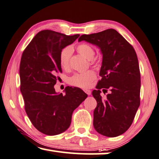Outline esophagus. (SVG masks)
Segmentation results:
<instances>
[{"label": "esophagus", "instance_id": "34e87169", "mask_svg": "<svg viewBox=\"0 0 159 159\" xmlns=\"http://www.w3.org/2000/svg\"><path fill=\"white\" fill-rule=\"evenodd\" d=\"M84 92L87 93V95H89V96H90L91 93V91L90 90H88V89H85L84 90Z\"/></svg>", "mask_w": 159, "mask_h": 159}]
</instances>
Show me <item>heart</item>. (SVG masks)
Segmentation results:
<instances>
[{"label":"heart","instance_id":"obj_1","mask_svg":"<svg viewBox=\"0 0 159 159\" xmlns=\"http://www.w3.org/2000/svg\"><path fill=\"white\" fill-rule=\"evenodd\" d=\"M77 51L79 54L83 56L90 62H93V56L95 50L90 44L87 43L80 44L77 47ZM72 54V49L70 47H66L63 48L60 53L59 63L61 68L68 69L70 66V60ZM96 75L92 70H88L84 72H79L75 75L69 79V83L75 87L87 89L89 87L91 83L95 79Z\"/></svg>","mask_w":159,"mask_h":159}]
</instances>
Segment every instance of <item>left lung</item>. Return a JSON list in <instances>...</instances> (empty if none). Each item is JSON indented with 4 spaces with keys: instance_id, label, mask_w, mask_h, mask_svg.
Returning <instances> with one entry per match:
<instances>
[{
    "instance_id": "obj_1",
    "label": "left lung",
    "mask_w": 159,
    "mask_h": 159,
    "mask_svg": "<svg viewBox=\"0 0 159 159\" xmlns=\"http://www.w3.org/2000/svg\"><path fill=\"white\" fill-rule=\"evenodd\" d=\"M84 40L98 47L102 55L96 90L92 95L97 101L93 111V126L100 134L114 138L129 129L140 106V72L135 49L115 29L82 35ZM110 90L106 99L100 96Z\"/></svg>"
}]
</instances>
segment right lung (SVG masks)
<instances>
[{
  "label": "right lung",
  "instance_id": "right-lung-1",
  "mask_svg": "<svg viewBox=\"0 0 159 159\" xmlns=\"http://www.w3.org/2000/svg\"><path fill=\"white\" fill-rule=\"evenodd\" d=\"M79 36L41 30L21 56L19 76L25 110L35 129L47 135L66 131L71 124L73 111L88 96L80 88L67 87L63 96L56 92L54 87L57 74L62 71L61 50Z\"/></svg>",
  "mask_w": 159,
  "mask_h": 159
}]
</instances>
